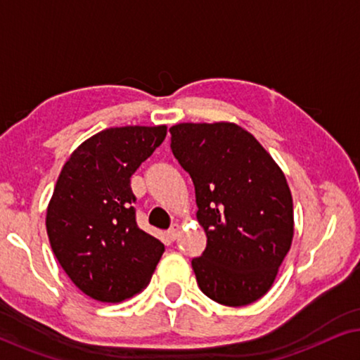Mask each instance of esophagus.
<instances>
[{"instance_id": "1", "label": "esophagus", "mask_w": 360, "mask_h": 360, "mask_svg": "<svg viewBox=\"0 0 360 360\" xmlns=\"http://www.w3.org/2000/svg\"><path fill=\"white\" fill-rule=\"evenodd\" d=\"M180 224H172V228L167 231V236H169V239L170 240H175L176 238H179V234H180Z\"/></svg>"}]
</instances>
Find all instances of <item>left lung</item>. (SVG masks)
<instances>
[{
	"label": "left lung",
	"mask_w": 360,
	"mask_h": 360,
	"mask_svg": "<svg viewBox=\"0 0 360 360\" xmlns=\"http://www.w3.org/2000/svg\"><path fill=\"white\" fill-rule=\"evenodd\" d=\"M172 152L195 185L205 252L191 260L206 297L245 307L269 292L293 239V200L283 172L234 122L170 127Z\"/></svg>",
	"instance_id": "8db88e82"
}]
</instances>
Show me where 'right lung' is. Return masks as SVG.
Instances as JSON below:
<instances>
[{"mask_svg":"<svg viewBox=\"0 0 360 360\" xmlns=\"http://www.w3.org/2000/svg\"><path fill=\"white\" fill-rule=\"evenodd\" d=\"M167 126L110 127L65 162L46 226L58 264L83 293L120 303L142 292L164 244L136 223L131 176L164 142Z\"/></svg>","mask_w":360,"mask_h":360,"instance_id":"right-lung-1","label":"right lung"}]
</instances>
